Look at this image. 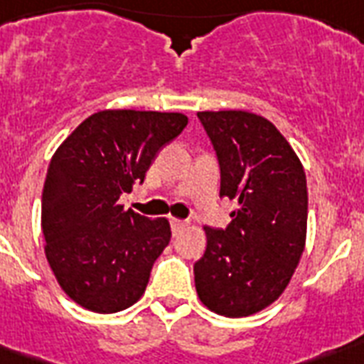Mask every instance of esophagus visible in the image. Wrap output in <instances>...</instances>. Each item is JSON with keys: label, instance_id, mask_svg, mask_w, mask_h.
I'll list each match as a JSON object with an SVG mask.
<instances>
[{"label": "esophagus", "instance_id": "esophagus-1", "mask_svg": "<svg viewBox=\"0 0 364 364\" xmlns=\"http://www.w3.org/2000/svg\"><path fill=\"white\" fill-rule=\"evenodd\" d=\"M173 230L174 232H182V230H186V228L190 226V222H186V220H178V218H173Z\"/></svg>", "mask_w": 364, "mask_h": 364}]
</instances>
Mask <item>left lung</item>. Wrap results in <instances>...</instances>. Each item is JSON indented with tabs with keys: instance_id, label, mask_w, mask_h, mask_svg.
<instances>
[{
	"instance_id": "obj_1",
	"label": "left lung",
	"mask_w": 364,
	"mask_h": 364,
	"mask_svg": "<svg viewBox=\"0 0 364 364\" xmlns=\"http://www.w3.org/2000/svg\"><path fill=\"white\" fill-rule=\"evenodd\" d=\"M220 163V197L237 203L226 230L203 228L197 296L224 317L272 306L296 272L308 233L302 161L272 121L245 109L197 112Z\"/></svg>"
}]
</instances>
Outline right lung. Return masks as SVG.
<instances>
[{
  "mask_svg": "<svg viewBox=\"0 0 364 364\" xmlns=\"http://www.w3.org/2000/svg\"><path fill=\"white\" fill-rule=\"evenodd\" d=\"M186 125L178 112L102 109L56 148L41 196L45 256L81 308L117 314L142 298L171 224L125 210L119 197Z\"/></svg>",
  "mask_w": 364,
  "mask_h": 364,
  "instance_id": "add662e5",
  "label": "right lung"
}]
</instances>
